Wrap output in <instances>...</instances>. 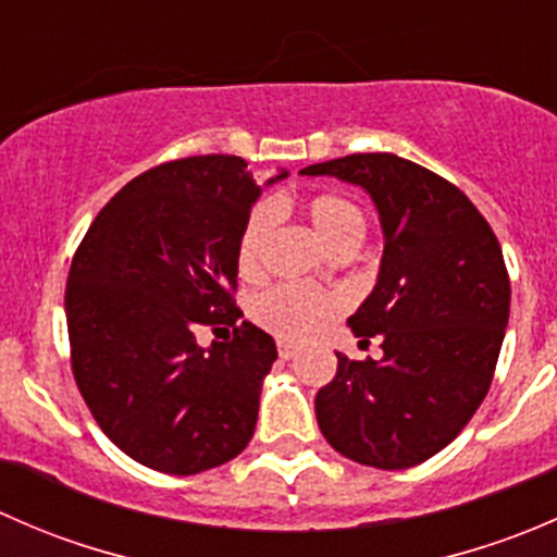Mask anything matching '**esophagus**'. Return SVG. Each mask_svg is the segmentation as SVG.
Instances as JSON below:
<instances>
[{"instance_id":"34e87169","label":"esophagus","mask_w":557,"mask_h":557,"mask_svg":"<svg viewBox=\"0 0 557 557\" xmlns=\"http://www.w3.org/2000/svg\"><path fill=\"white\" fill-rule=\"evenodd\" d=\"M277 352H280V358H283V361H290V358L296 356V345L294 342H280L277 345Z\"/></svg>"}]
</instances>
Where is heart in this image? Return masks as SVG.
<instances>
[{
  "mask_svg": "<svg viewBox=\"0 0 557 557\" xmlns=\"http://www.w3.org/2000/svg\"><path fill=\"white\" fill-rule=\"evenodd\" d=\"M305 210L314 232L331 250L356 247L367 234V218H363L361 207L342 194H314L305 201ZM274 221H277V215H274V207L269 201L252 207L250 215L245 218L237 239V263L243 272L258 269ZM336 307H339V301L323 290L305 288V285H274V288L256 296L252 318L274 334L288 336V339H305L334 314Z\"/></svg>",
  "mask_w": 557,
  "mask_h": 557,
  "instance_id": "obj_1",
  "label": "heart"
}]
</instances>
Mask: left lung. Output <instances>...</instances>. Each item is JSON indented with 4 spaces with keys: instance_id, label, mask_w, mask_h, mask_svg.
<instances>
[{
    "instance_id": "obj_1",
    "label": "left lung",
    "mask_w": 557,
    "mask_h": 557,
    "mask_svg": "<svg viewBox=\"0 0 557 557\" xmlns=\"http://www.w3.org/2000/svg\"><path fill=\"white\" fill-rule=\"evenodd\" d=\"M301 174L367 190L385 243L372 294L347 318L356 336H383V358L336 352V377L314 396L320 431L356 463H423L491 387L509 320L502 245L463 190L393 153H352Z\"/></svg>"
}]
</instances>
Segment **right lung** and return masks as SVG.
<instances>
[{"instance_id":"right-lung-1","label":"right lung","mask_w":557,"mask_h":557,"mask_svg":"<svg viewBox=\"0 0 557 557\" xmlns=\"http://www.w3.org/2000/svg\"><path fill=\"white\" fill-rule=\"evenodd\" d=\"M258 196L237 156L170 161L123 185L72 258L64 307L77 387L112 445L148 469H215L256 431L277 347L239 323L232 290ZM199 324H234L235 336L201 348Z\"/></svg>"}]
</instances>
